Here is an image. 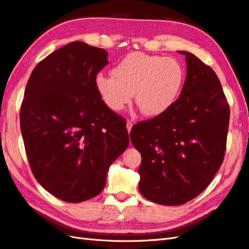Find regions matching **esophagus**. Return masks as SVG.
Segmentation results:
<instances>
[{"label": "esophagus", "instance_id": "obj_1", "mask_svg": "<svg viewBox=\"0 0 249 249\" xmlns=\"http://www.w3.org/2000/svg\"><path fill=\"white\" fill-rule=\"evenodd\" d=\"M126 127H127V130H128V132H130V130L132 128V122H131V121H127V122H126Z\"/></svg>", "mask_w": 249, "mask_h": 249}]
</instances>
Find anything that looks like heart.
I'll use <instances>...</instances> for the list:
<instances>
[{"label":"heart","instance_id":"heart-1","mask_svg":"<svg viewBox=\"0 0 249 249\" xmlns=\"http://www.w3.org/2000/svg\"><path fill=\"white\" fill-rule=\"evenodd\" d=\"M113 76L100 74L95 85L106 106L123 110L135 94L144 116L156 117L175 103L184 82V70L174 58L130 53L112 69Z\"/></svg>","mask_w":249,"mask_h":249}]
</instances>
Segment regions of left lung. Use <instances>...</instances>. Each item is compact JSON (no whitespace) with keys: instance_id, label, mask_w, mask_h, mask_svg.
Segmentation results:
<instances>
[{"instance_id":"left-lung-1","label":"left lung","mask_w":249,"mask_h":249,"mask_svg":"<svg viewBox=\"0 0 249 249\" xmlns=\"http://www.w3.org/2000/svg\"><path fill=\"white\" fill-rule=\"evenodd\" d=\"M180 97L166 111L132 127L130 140L142 155L140 193L162 205H182L213 181L223 162L229 106L212 67L187 52Z\"/></svg>"}]
</instances>
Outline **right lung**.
I'll use <instances>...</instances> for the list:
<instances>
[{
    "label": "right lung",
    "mask_w": 249,
    "mask_h": 249,
    "mask_svg": "<svg viewBox=\"0 0 249 249\" xmlns=\"http://www.w3.org/2000/svg\"><path fill=\"white\" fill-rule=\"evenodd\" d=\"M107 55L71 42L37 64L25 88L20 120L31 170L42 187L68 203L98 196L108 168L129 144L124 119L95 85Z\"/></svg>",
    "instance_id": "right-lung-1"
}]
</instances>
